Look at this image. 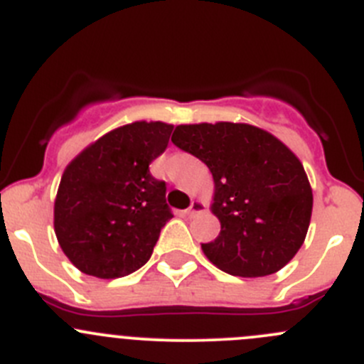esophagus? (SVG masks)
I'll return each instance as SVG.
<instances>
[{"mask_svg":"<svg viewBox=\"0 0 364 364\" xmlns=\"http://www.w3.org/2000/svg\"><path fill=\"white\" fill-rule=\"evenodd\" d=\"M204 211V203H200V200H192V204H190L188 210L185 211L186 217L192 218V217H197L199 213H203Z\"/></svg>","mask_w":364,"mask_h":364,"instance_id":"1","label":"esophagus"}]
</instances>
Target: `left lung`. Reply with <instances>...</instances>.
I'll use <instances>...</instances> for the list:
<instances>
[{"label":"left lung","instance_id":"obj_1","mask_svg":"<svg viewBox=\"0 0 364 364\" xmlns=\"http://www.w3.org/2000/svg\"><path fill=\"white\" fill-rule=\"evenodd\" d=\"M172 144L213 176L220 232L200 245L208 259L240 277L281 270L311 220L313 192L299 158L264 129L235 122L176 126Z\"/></svg>","mask_w":364,"mask_h":364}]
</instances>
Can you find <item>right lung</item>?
I'll return each mask as SVG.
<instances>
[{
    "label": "right lung",
    "mask_w": 364,
    "mask_h": 364,
    "mask_svg": "<svg viewBox=\"0 0 364 364\" xmlns=\"http://www.w3.org/2000/svg\"><path fill=\"white\" fill-rule=\"evenodd\" d=\"M174 126L133 122L107 133L63 171L55 199V232L70 263L87 276L115 279L149 261L174 215L167 186L149 164L168 146Z\"/></svg>",
    "instance_id": "1"
}]
</instances>
